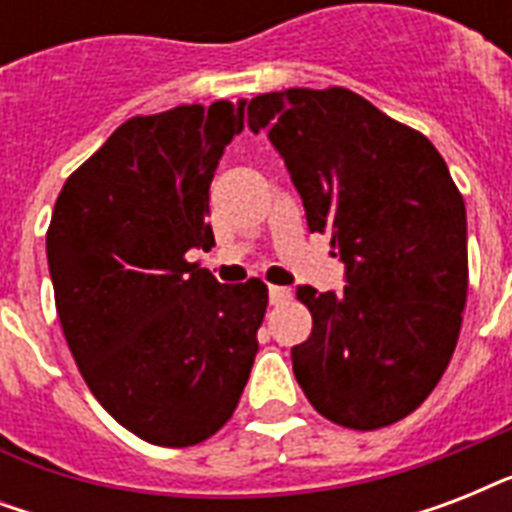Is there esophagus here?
Instances as JSON below:
<instances>
[{"label": "esophagus", "mask_w": 512, "mask_h": 512, "mask_svg": "<svg viewBox=\"0 0 512 512\" xmlns=\"http://www.w3.org/2000/svg\"><path fill=\"white\" fill-rule=\"evenodd\" d=\"M289 297H292V292L287 287H268V300H271V305L287 303Z\"/></svg>", "instance_id": "obj_1"}]
</instances>
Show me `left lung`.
Here are the masks:
<instances>
[{"instance_id": "8db88e82", "label": "left lung", "mask_w": 512, "mask_h": 512, "mask_svg": "<svg viewBox=\"0 0 512 512\" xmlns=\"http://www.w3.org/2000/svg\"><path fill=\"white\" fill-rule=\"evenodd\" d=\"M247 124L345 265L342 292L297 287L313 316L292 348L300 388L342 428L404 420L446 372L468 297V220L449 167L425 135L342 87L257 95Z\"/></svg>"}]
</instances>
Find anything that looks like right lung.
<instances>
[{"label":"right lung","instance_id":"1","mask_svg":"<svg viewBox=\"0 0 512 512\" xmlns=\"http://www.w3.org/2000/svg\"><path fill=\"white\" fill-rule=\"evenodd\" d=\"M231 100L135 116L68 177L47 231L55 305L87 388L156 446H193L231 420L268 308L260 279L220 284L209 183L241 132Z\"/></svg>","mask_w":512,"mask_h":512}]
</instances>
